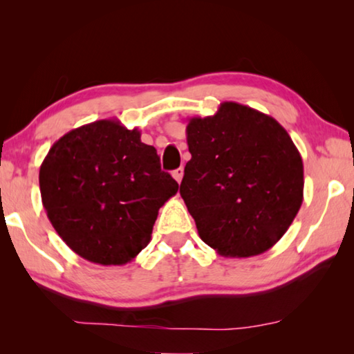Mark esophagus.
Returning a JSON list of instances; mask_svg holds the SVG:
<instances>
[{"label":"esophagus","instance_id":"obj_1","mask_svg":"<svg viewBox=\"0 0 354 354\" xmlns=\"http://www.w3.org/2000/svg\"><path fill=\"white\" fill-rule=\"evenodd\" d=\"M171 175H173V178L176 179L178 183H181L183 181V176H184V169H183V167H179V169H176L175 171H173Z\"/></svg>","mask_w":354,"mask_h":354}]
</instances>
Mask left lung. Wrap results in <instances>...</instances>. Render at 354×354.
<instances>
[{
  "mask_svg": "<svg viewBox=\"0 0 354 354\" xmlns=\"http://www.w3.org/2000/svg\"><path fill=\"white\" fill-rule=\"evenodd\" d=\"M183 200L201 241L225 257L270 250L303 203V159L287 131L253 107L225 101L187 120Z\"/></svg>",
  "mask_w": 354,
  "mask_h": 354,
  "instance_id": "8db88e82",
  "label": "left lung"
}]
</instances>
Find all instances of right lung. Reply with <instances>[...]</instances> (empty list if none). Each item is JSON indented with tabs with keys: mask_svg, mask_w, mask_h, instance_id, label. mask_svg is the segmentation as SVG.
<instances>
[{
	"mask_svg": "<svg viewBox=\"0 0 354 354\" xmlns=\"http://www.w3.org/2000/svg\"><path fill=\"white\" fill-rule=\"evenodd\" d=\"M39 184L57 234L100 266L133 261L151 241L159 209L179 189L140 131L117 118L84 124L55 142Z\"/></svg>",
	"mask_w": 354,
	"mask_h": 354,
	"instance_id": "1",
	"label": "right lung"
}]
</instances>
